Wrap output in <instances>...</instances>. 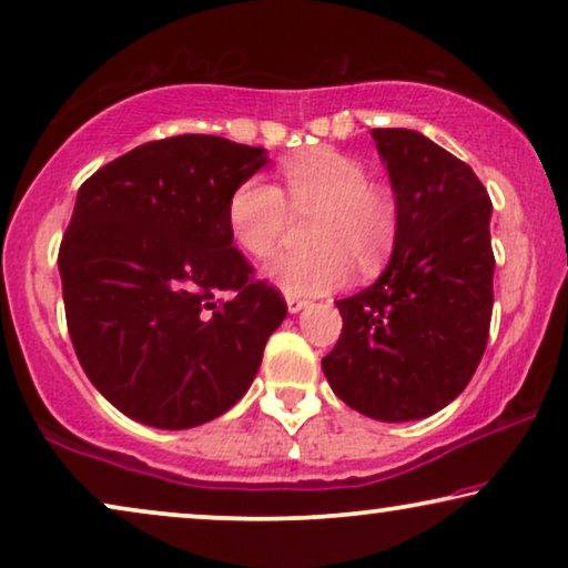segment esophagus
Returning a JSON list of instances; mask_svg holds the SVG:
<instances>
[{
  "mask_svg": "<svg viewBox=\"0 0 568 568\" xmlns=\"http://www.w3.org/2000/svg\"><path fill=\"white\" fill-rule=\"evenodd\" d=\"M310 305L307 300H300V297H286V310L290 313H300V310H305Z\"/></svg>",
  "mask_w": 568,
  "mask_h": 568,
  "instance_id": "34e87169",
  "label": "esophagus"
}]
</instances>
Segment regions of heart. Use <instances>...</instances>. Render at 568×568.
Here are the masks:
<instances>
[{"label":"heart","instance_id":"1","mask_svg":"<svg viewBox=\"0 0 568 568\" xmlns=\"http://www.w3.org/2000/svg\"><path fill=\"white\" fill-rule=\"evenodd\" d=\"M284 193L263 178H247L227 206L230 235L251 258H268L282 243L290 209L315 214L307 227L313 247L276 255L263 268L290 297H313L348 282L355 261L372 274L398 243L400 206L385 183L367 181L359 160L333 150H313L282 162ZM291 206L286 207L285 204Z\"/></svg>","mask_w":568,"mask_h":568}]
</instances>
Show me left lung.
Instances as JSON below:
<instances>
[{
  "label": "left lung",
  "instance_id": "1",
  "mask_svg": "<svg viewBox=\"0 0 568 568\" xmlns=\"http://www.w3.org/2000/svg\"><path fill=\"white\" fill-rule=\"evenodd\" d=\"M400 206L390 263L338 300L344 331L323 372L377 422H414L453 403L486 352L494 307L491 199L470 165L410 129H372Z\"/></svg>",
  "mask_w": 568,
  "mask_h": 568
}]
</instances>
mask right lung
Here are the masks:
<instances>
[{
    "mask_svg": "<svg viewBox=\"0 0 568 568\" xmlns=\"http://www.w3.org/2000/svg\"><path fill=\"white\" fill-rule=\"evenodd\" d=\"M266 150L209 134L146 142L82 183L59 247L67 328L121 414L191 429L243 398L286 317L232 247L227 206Z\"/></svg>",
    "mask_w": 568,
    "mask_h": 568,
    "instance_id": "add662e5",
    "label": "right lung"
}]
</instances>
